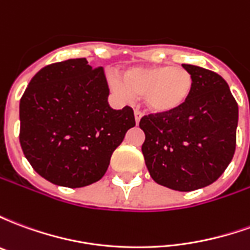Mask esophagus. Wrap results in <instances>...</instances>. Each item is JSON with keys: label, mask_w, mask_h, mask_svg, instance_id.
Returning a JSON list of instances; mask_svg holds the SVG:
<instances>
[{"label": "esophagus", "mask_w": 250, "mask_h": 250, "mask_svg": "<svg viewBox=\"0 0 250 250\" xmlns=\"http://www.w3.org/2000/svg\"><path fill=\"white\" fill-rule=\"evenodd\" d=\"M134 115H135V123H136V125H139V122H141L143 114H142L141 111H138V109H135V112H134Z\"/></svg>", "instance_id": "obj_1"}]
</instances>
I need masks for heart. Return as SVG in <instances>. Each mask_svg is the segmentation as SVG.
Segmentation results:
<instances>
[{
    "mask_svg": "<svg viewBox=\"0 0 250 250\" xmlns=\"http://www.w3.org/2000/svg\"><path fill=\"white\" fill-rule=\"evenodd\" d=\"M115 91L125 99L143 98L146 108L158 115L174 114L191 98L193 75L175 65H151L131 68L122 80L114 79Z\"/></svg>",
    "mask_w": 250,
    "mask_h": 250,
    "instance_id": "b5f03b06",
    "label": "heart"
}]
</instances>
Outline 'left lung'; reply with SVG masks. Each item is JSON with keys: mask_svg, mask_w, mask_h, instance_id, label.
I'll return each instance as SVG.
<instances>
[{"mask_svg": "<svg viewBox=\"0 0 250 250\" xmlns=\"http://www.w3.org/2000/svg\"><path fill=\"white\" fill-rule=\"evenodd\" d=\"M194 79L191 98L174 114H150L139 123L142 152L151 178L193 191L220 178L236 151L238 105L228 83L201 66L182 64Z\"/></svg>", "mask_w": 250, "mask_h": 250, "instance_id": "obj_1", "label": "left lung"}]
</instances>
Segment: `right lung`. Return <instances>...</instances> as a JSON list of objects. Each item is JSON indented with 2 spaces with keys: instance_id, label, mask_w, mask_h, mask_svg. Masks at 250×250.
I'll return each instance as SVG.
<instances>
[{
  "instance_id": "add662e5",
  "label": "right lung",
  "mask_w": 250,
  "mask_h": 250,
  "mask_svg": "<svg viewBox=\"0 0 250 250\" xmlns=\"http://www.w3.org/2000/svg\"><path fill=\"white\" fill-rule=\"evenodd\" d=\"M102 66L69 59L44 66L20 100V143L36 173L64 188L98 182L135 125L134 111L112 109Z\"/></svg>"
}]
</instances>
